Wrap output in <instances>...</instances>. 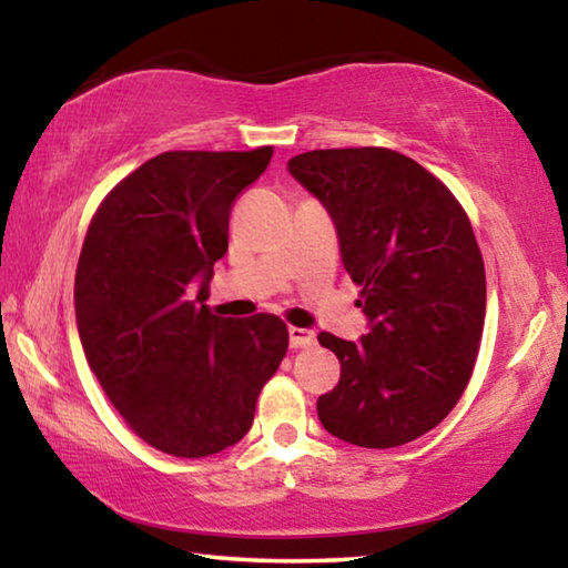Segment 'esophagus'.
I'll list each match as a JSON object with an SVG mask.
<instances>
[{
  "label": "esophagus",
  "instance_id": "obj_1",
  "mask_svg": "<svg viewBox=\"0 0 568 568\" xmlns=\"http://www.w3.org/2000/svg\"><path fill=\"white\" fill-rule=\"evenodd\" d=\"M287 338H291V348H307V345L315 343V333L311 328H295V325H291Z\"/></svg>",
  "mask_w": 568,
  "mask_h": 568
}]
</instances>
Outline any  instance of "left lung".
I'll return each mask as SVG.
<instances>
[{
  "mask_svg": "<svg viewBox=\"0 0 568 568\" xmlns=\"http://www.w3.org/2000/svg\"><path fill=\"white\" fill-rule=\"evenodd\" d=\"M291 175L328 210L368 333L318 341L341 381L318 398L335 438L393 448L428 434L474 371L486 315L484 257L464 207L438 178L383 148L313 150Z\"/></svg>",
  "mask_w": 568,
  "mask_h": 568,
  "instance_id": "left-lung-1",
  "label": "left lung"
}]
</instances>
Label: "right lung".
Listing matches in <instances>:
<instances>
[{
  "mask_svg": "<svg viewBox=\"0 0 568 568\" xmlns=\"http://www.w3.org/2000/svg\"><path fill=\"white\" fill-rule=\"evenodd\" d=\"M271 158L273 148L162 152L104 197L84 237L74 277L84 355L128 426L162 454L235 446L287 351L275 315L223 318L205 305L233 200Z\"/></svg>",
  "mask_w": 568,
  "mask_h": 568,
  "instance_id": "add662e5",
  "label": "right lung"
}]
</instances>
